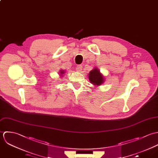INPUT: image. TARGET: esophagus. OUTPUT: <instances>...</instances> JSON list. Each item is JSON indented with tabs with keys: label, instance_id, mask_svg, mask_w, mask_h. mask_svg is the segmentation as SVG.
<instances>
[{
	"label": "esophagus",
	"instance_id": "obj_1",
	"mask_svg": "<svg viewBox=\"0 0 158 158\" xmlns=\"http://www.w3.org/2000/svg\"><path fill=\"white\" fill-rule=\"evenodd\" d=\"M82 65H77V66H76V70H77V71L81 72V71H82Z\"/></svg>",
	"mask_w": 158,
	"mask_h": 158
}]
</instances>
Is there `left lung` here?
Here are the masks:
<instances>
[{
	"label": "left lung",
	"instance_id": "1",
	"mask_svg": "<svg viewBox=\"0 0 158 158\" xmlns=\"http://www.w3.org/2000/svg\"><path fill=\"white\" fill-rule=\"evenodd\" d=\"M89 78L90 82L96 85H100L104 81L102 74L97 69H94L90 72Z\"/></svg>",
	"mask_w": 158,
	"mask_h": 158
}]
</instances>
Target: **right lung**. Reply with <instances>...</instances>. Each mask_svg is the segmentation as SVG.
<instances>
[{
    "label": "right lung",
    "instance_id": "add662e5",
    "mask_svg": "<svg viewBox=\"0 0 158 158\" xmlns=\"http://www.w3.org/2000/svg\"><path fill=\"white\" fill-rule=\"evenodd\" d=\"M60 73H61V74H63V73H64V72L62 71H60ZM61 75H62V74H61Z\"/></svg>",
    "mask_w": 158,
    "mask_h": 158
}]
</instances>
